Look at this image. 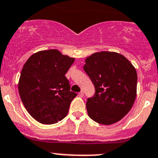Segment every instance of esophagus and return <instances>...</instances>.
I'll list each match as a JSON object with an SVG mask.
<instances>
[{
  "instance_id": "obj_1",
  "label": "esophagus",
  "mask_w": 158,
  "mask_h": 158,
  "mask_svg": "<svg viewBox=\"0 0 158 158\" xmlns=\"http://www.w3.org/2000/svg\"><path fill=\"white\" fill-rule=\"evenodd\" d=\"M79 96L81 97V98H82V97L84 96V93H83V91H80V92L79 93Z\"/></svg>"
}]
</instances>
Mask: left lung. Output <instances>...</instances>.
<instances>
[{
  "label": "left lung",
  "mask_w": 158,
  "mask_h": 158,
  "mask_svg": "<svg viewBox=\"0 0 158 158\" xmlns=\"http://www.w3.org/2000/svg\"><path fill=\"white\" fill-rule=\"evenodd\" d=\"M83 69L95 89L86 102L88 116L105 125L120 121L136 99L137 74L132 64L121 54L100 52L86 58Z\"/></svg>",
  "instance_id": "1"
}]
</instances>
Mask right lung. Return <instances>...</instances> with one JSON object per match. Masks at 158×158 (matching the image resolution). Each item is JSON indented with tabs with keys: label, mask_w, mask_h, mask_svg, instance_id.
I'll return each mask as SVG.
<instances>
[{
	"label": "right lung",
	"mask_w": 158,
	"mask_h": 158,
	"mask_svg": "<svg viewBox=\"0 0 158 158\" xmlns=\"http://www.w3.org/2000/svg\"><path fill=\"white\" fill-rule=\"evenodd\" d=\"M74 60L58 50L49 49L34 54L25 62L19 92L28 113L40 123L55 124L68 113L77 94L70 91L65 74Z\"/></svg>",
	"instance_id": "add662e5"
}]
</instances>
